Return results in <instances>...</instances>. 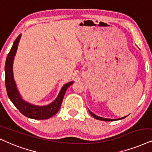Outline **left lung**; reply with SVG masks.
Instances as JSON below:
<instances>
[{"label":"left lung","mask_w":152,"mask_h":152,"mask_svg":"<svg viewBox=\"0 0 152 152\" xmlns=\"http://www.w3.org/2000/svg\"><path fill=\"white\" fill-rule=\"evenodd\" d=\"M88 110H89V113H90V115H92V116L94 117V118H95V119H96V120H102V121H106V122H110V121H115V120H122V119H124V118H125V117H122V118H120V119H108V118H104V117H99V116H97V115H94V113H92V112H91V111L89 110L88 109Z\"/></svg>","instance_id":"1"}]
</instances>
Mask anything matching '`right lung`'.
I'll return each instance as SVG.
<instances>
[{
  "label": "right lung",
  "instance_id": "1",
  "mask_svg": "<svg viewBox=\"0 0 152 152\" xmlns=\"http://www.w3.org/2000/svg\"><path fill=\"white\" fill-rule=\"evenodd\" d=\"M21 37V35H19L14 42L12 47L8 53L5 62V86L8 97L16 108L26 117L34 120H46L56 115L60 110L66 91L69 87L74 83V81L64 84L60 90L57 98L46 106H35L23 100L17 90L13 76V62Z\"/></svg>",
  "mask_w": 152,
  "mask_h": 152
}]
</instances>
